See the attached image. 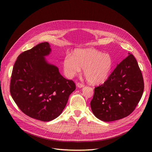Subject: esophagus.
I'll use <instances>...</instances> for the list:
<instances>
[{
    "label": "esophagus",
    "mask_w": 152,
    "mask_h": 152,
    "mask_svg": "<svg viewBox=\"0 0 152 152\" xmlns=\"http://www.w3.org/2000/svg\"><path fill=\"white\" fill-rule=\"evenodd\" d=\"M77 86L78 88H82V87H83V86H84V84L81 83L80 82H78L77 83Z\"/></svg>",
    "instance_id": "34e87169"
}]
</instances>
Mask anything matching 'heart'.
<instances>
[{"instance_id": "heart-1", "label": "heart", "mask_w": 152, "mask_h": 152, "mask_svg": "<svg viewBox=\"0 0 152 152\" xmlns=\"http://www.w3.org/2000/svg\"><path fill=\"white\" fill-rule=\"evenodd\" d=\"M113 66L111 56L92 48L75 50L72 56L67 55L62 61L66 76L72 78L83 69V75L89 83L97 85L106 80Z\"/></svg>"}]
</instances>
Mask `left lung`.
Instances as JSON below:
<instances>
[{
    "label": "left lung",
    "mask_w": 152,
    "mask_h": 152,
    "mask_svg": "<svg viewBox=\"0 0 152 152\" xmlns=\"http://www.w3.org/2000/svg\"><path fill=\"white\" fill-rule=\"evenodd\" d=\"M144 91V80L132 54L118 64L103 84L94 88L90 105L99 120L113 121L131 114Z\"/></svg>",
    "instance_id": "1"
}]
</instances>
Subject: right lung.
Here are the masks:
<instances>
[{
	"instance_id": "right-lung-1",
	"label": "right lung",
	"mask_w": 152,
	"mask_h": 152,
	"mask_svg": "<svg viewBox=\"0 0 152 152\" xmlns=\"http://www.w3.org/2000/svg\"><path fill=\"white\" fill-rule=\"evenodd\" d=\"M49 43H39L21 53L12 69L11 95L20 110L42 121L58 117L76 89L72 80L64 78L58 68L45 56L51 52Z\"/></svg>"
}]
</instances>
